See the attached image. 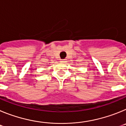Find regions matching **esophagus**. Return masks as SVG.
<instances>
[{"instance_id": "34e87169", "label": "esophagus", "mask_w": 126, "mask_h": 126, "mask_svg": "<svg viewBox=\"0 0 126 126\" xmlns=\"http://www.w3.org/2000/svg\"><path fill=\"white\" fill-rule=\"evenodd\" d=\"M61 62H66V59H61Z\"/></svg>"}]
</instances>
